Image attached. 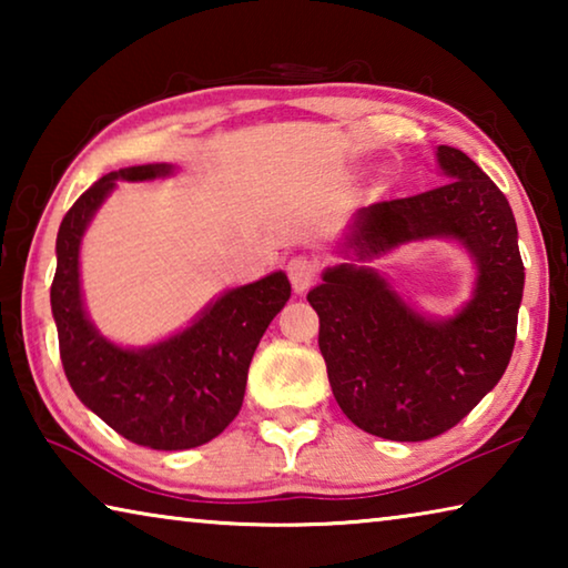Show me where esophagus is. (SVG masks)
<instances>
[{
    "mask_svg": "<svg viewBox=\"0 0 568 568\" xmlns=\"http://www.w3.org/2000/svg\"><path fill=\"white\" fill-rule=\"evenodd\" d=\"M287 277H291V285L295 293H305L307 287L315 283V277H318V263L311 261V257L305 255H295L291 263H287Z\"/></svg>",
    "mask_w": 568,
    "mask_h": 568,
    "instance_id": "1",
    "label": "esophagus"
}]
</instances>
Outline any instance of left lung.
Returning a JSON list of instances; mask_svg holds the SVG:
<instances>
[{"label":"left lung","mask_w":568,"mask_h":568,"mask_svg":"<svg viewBox=\"0 0 568 568\" xmlns=\"http://www.w3.org/2000/svg\"><path fill=\"white\" fill-rule=\"evenodd\" d=\"M446 185L358 210L343 253L358 261L428 237H454L476 261L474 297L448 321L403 301L368 265L341 263L307 293L341 410L365 434L428 440L501 381L516 343L524 263L511 205L466 152L438 148Z\"/></svg>","instance_id":"left-lung-1"}]
</instances>
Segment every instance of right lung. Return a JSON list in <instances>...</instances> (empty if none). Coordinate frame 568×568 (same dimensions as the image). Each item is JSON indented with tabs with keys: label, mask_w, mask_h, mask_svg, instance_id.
<instances>
[{
	"label": "right lung",
	"mask_w": 568,
	"mask_h": 568,
	"mask_svg": "<svg viewBox=\"0 0 568 568\" xmlns=\"http://www.w3.org/2000/svg\"><path fill=\"white\" fill-rule=\"evenodd\" d=\"M172 165L110 172L82 192L57 233L50 301L64 376L84 406L132 444L185 450L223 434L243 406L247 368L271 321L291 297L285 273L233 287L190 328L148 348H120L90 323L80 291V243L118 180L165 178Z\"/></svg>",
	"instance_id": "1"
}]
</instances>
